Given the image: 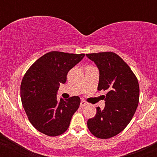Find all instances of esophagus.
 Masks as SVG:
<instances>
[{
	"mask_svg": "<svg viewBox=\"0 0 157 157\" xmlns=\"http://www.w3.org/2000/svg\"><path fill=\"white\" fill-rule=\"evenodd\" d=\"M86 105V102H85V101L81 100V102H80V106L81 107V108H83V107H84Z\"/></svg>",
	"mask_w": 157,
	"mask_h": 157,
	"instance_id": "esophagus-1",
	"label": "esophagus"
}]
</instances>
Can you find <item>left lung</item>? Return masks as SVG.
<instances>
[{
    "instance_id": "left-lung-1",
    "label": "left lung",
    "mask_w": 157,
    "mask_h": 157,
    "mask_svg": "<svg viewBox=\"0 0 157 157\" xmlns=\"http://www.w3.org/2000/svg\"><path fill=\"white\" fill-rule=\"evenodd\" d=\"M99 69L98 90H106L105 107L96 108L95 117L87 121L90 132L107 139L122 131L132 119L139 102V84L129 66L113 52L86 54Z\"/></svg>"
}]
</instances>
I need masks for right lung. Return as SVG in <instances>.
Wrapping results in <instances>:
<instances>
[{
    "label": "right lung",
    "mask_w": 157,
    "mask_h": 157,
    "mask_svg": "<svg viewBox=\"0 0 157 157\" xmlns=\"http://www.w3.org/2000/svg\"><path fill=\"white\" fill-rule=\"evenodd\" d=\"M84 54L51 52L39 58L28 70L20 86L23 109L36 129L51 137L67 131L80 99L57 98L61 83H65L68 71L78 64Z\"/></svg>",
    "instance_id": "add662e5"
}]
</instances>
